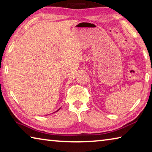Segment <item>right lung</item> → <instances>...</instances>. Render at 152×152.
Listing matches in <instances>:
<instances>
[{
    "label": "right lung",
    "instance_id": "right-lung-1",
    "mask_svg": "<svg viewBox=\"0 0 152 152\" xmlns=\"http://www.w3.org/2000/svg\"><path fill=\"white\" fill-rule=\"evenodd\" d=\"M60 109H58V110H57V111H56V112H58V110H60ZM56 112H55V113H56Z\"/></svg>",
    "mask_w": 152,
    "mask_h": 152
}]
</instances>
